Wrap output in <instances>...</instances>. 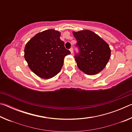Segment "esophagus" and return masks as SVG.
I'll list each match as a JSON object with an SVG mask.
<instances>
[{"instance_id": "esophagus-1", "label": "esophagus", "mask_w": 132, "mask_h": 132, "mask_svg": "<svg viewBox=\"0 0 132 132\" xmlns=\"http://www.w3.org/2000/svg\"><path fill=\"white\" fill-rule=\"evenodd\" d=\"M70 51L71 53H73V50L72 48H71L70 49Z\"/></svg>"}]
</instances>
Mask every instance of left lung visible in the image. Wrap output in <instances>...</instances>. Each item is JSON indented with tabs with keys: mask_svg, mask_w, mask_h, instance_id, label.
Segmentation results:
<instances>
[{
	"mask_svg": "<svg viewBox=\"0 0 132 132\" xmlns=\"http://www.w3.org/2000/svg\"><path fill=\"white\" fill-rule=\"evenodd\" d=\"M73 34L79 50L75 56L78 68L88 75L98 74L105 68L111 57L108 44L90 30L73 32Z\"/></svg>",
	"mask_w": 132,
	"mask_h": 132,
	"instance_id": "1",
	"label": "left lung"
}]
</instances>
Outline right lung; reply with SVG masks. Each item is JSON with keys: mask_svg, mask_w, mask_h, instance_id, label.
<instances>
[{"mask_svg": "<svg viewBox=\"0 0 132 132\" xmlns=\"http://www.w3.org/2000/svg\"><path fill=\"white\" fill-rule=\"evenodd\" d=\"M61 32L53 29L38 33L24 48V57L28 67L35 75L51 79L61 71L64 58L70 54L60 39Z\"/></svg>", "mask_w": 132, "mask_h": 132, "instance_id": "obj_1", "label": "right lung"}]
</instances>
